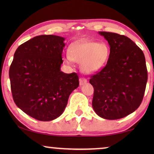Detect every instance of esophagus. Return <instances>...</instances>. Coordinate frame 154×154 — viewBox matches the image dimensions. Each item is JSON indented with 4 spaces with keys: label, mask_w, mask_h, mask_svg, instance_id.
<instances>
[{
    "label": "esophagus",
    "mask_w": 154,
    "mask_h": 154,
    "mask_svg": "<svg viewBox=\"0 0 154 154\" xmlns=\"http://www.w3.org/2000/svg\"><path fill=\"white\" fill-rule=\"evenodd\" d=\"M87 82H88L87 79L84 77H81L79 79V84H80V85H83L85 84V83H87Z\"/></svg>",
    "instance_id": "obj_1"
}]
</instances>
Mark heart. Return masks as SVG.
<instances>
[{
  "instance_id": "1",
  "label": "heart",
  "mask_w": 154,
  "mask_h": 154,
  "mask_svg": "<svg viewBox=\"0 0 154 154\" xmlns=\"http://www.w3.org/2000/svg\"><path fill=\"white\" fill-rule=\"evenodd\" d=\"M66 60L81 63L82 71L93 73L105 66L110 56V49L105 43L90 41H79L69 47Z\"/></svg>"
}]
</instances>
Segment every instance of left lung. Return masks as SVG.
Here are the masks:
<instances>
[{"label":"left lung","instance_id":"left-lung-1","mask_svg":"<svg viewBox=\"0 0 154 154\" xmlns=\"http://www.w3.org/2000/svg\"><path fill=\"white\" fill-rule=\"evenodd\" d=\"M108 41L110 56L106 66L91 76L94 92L92 106L106 119L123 118L141 103L147 82L143 51L128 37L117 33L99 32Z\"/></svg>","mask_w":154,"mask_h":154}]
</instances>
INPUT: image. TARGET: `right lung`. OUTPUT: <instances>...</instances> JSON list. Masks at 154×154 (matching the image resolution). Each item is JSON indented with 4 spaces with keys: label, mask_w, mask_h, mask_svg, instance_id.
<instances>
[{
    "label": "right lung",
    "mask_w": 154,
    "mask_h": 154,
    "mask_svg": "<svg viewBox=\"0 0 154 154\" xmlns=\"http://www.w3.org/2000/svg\"><path fill=\"white\" fill-rule=\"evenodd\" d=\"M64 38L39 35L15 51L9 69L14 100L25 113L37 120L58 118L71 92L79 86L76 72L60 71Z\"/></svg>",
    "instance_id": "1"
}]
</instances>
